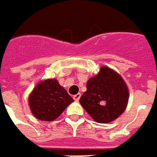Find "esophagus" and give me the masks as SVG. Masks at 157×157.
Returning <instances> with one entry per match:
<instances>
[{
  "instance_id": "obj_1",
  "label": "esophagus",
  "mask_w": 157,
  "mask_h": 157,
  "mask_svg": "<svg viewBox=\"0 0 157 157\" xmlns=\"http://www.w3.org/2000/svg\"><path fill=\"white\" fill-rule=\"evenodd\" d=\"M80 97H81V94L80 93L76 94V95H75V96H73V98H74V100H75V101H79Z\"/></svg>"
}]
</instances>
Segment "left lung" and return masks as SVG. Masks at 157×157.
Listing matches in <instances>:
<instances>
[{"mask_svg": "<svg viewBox=\"0 0 157 157\" xmlns=\"http://www.w3.org/2000/svg\"><path fill=\"white\" fill-rule=\"evenodd\" d=\"M128 98V89L121 75L103 67L96 76L88 80L80 103L96 122L108 123L122 114Z\"/></svg>", "mask_w": 157, "mask_h": 157, "instance_id": "left-lung-1", "label": "left lung"}]
</instances>
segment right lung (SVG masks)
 I'll list each match as a JSON object with an SVG mask.
<instances>
[{
  "label": "right lung",
  "mask_w": 157,
  "mask_h": 157,
  "mask_svg": "<svg viewBox=\"0 0 157 157\" xmlns=\"http://www.w3.org/2000/svg\"><path fill=\"white\" fill-rule=\"evenodd\" d=\"M73 101L56 80L49 79L35 87L29 97V105L38 120L52 121L56 119Z\"/></svg>",
  "instance_id": "obj_1"
}]
</instances>
